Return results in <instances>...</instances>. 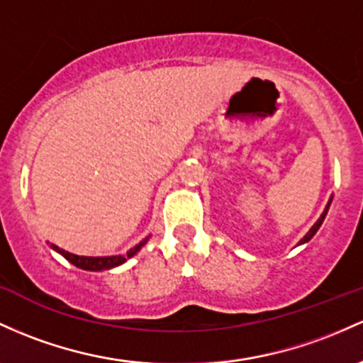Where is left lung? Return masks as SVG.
<instances>
[{"mask_svg": "<svg viewBox=\"0 0 363 363\" xmlns=\"http://www.w3.org/2000/svg\"><path fill=\"white\" fill-rule=\"evenodd\" d=\"M330 201H333V196H330V198H329L328 205H325L324 212H322V215H320V217H318V220H317V222H315V224H313L312 227H310V230H308V233H306V234H305V236H303V238H301V240H300V242H298V246H300V245H305V242H308L310 240H312V238H313V236H315V233H317V230H318V229H320L322 222H324L325 215H328V210H329V206H330Z\"/></svg>", "mask_w": 363, "mask_h": 363, "instance_id": "1", "label": "left lung"}]
</instances>
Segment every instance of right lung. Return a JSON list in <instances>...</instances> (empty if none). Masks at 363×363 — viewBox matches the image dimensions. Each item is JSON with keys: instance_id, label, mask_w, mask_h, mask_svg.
Masks as SVG:
<instances>
[{"instance_id": "right-lung-1", "label": "right lung", "mask_w": 363, "mask_h": 363, "mask_svg": "<svg viewBox=\"0 0 363 363\" xmlns=\"http://www.w3.org/2000/svg\"><path fill=\"white\" fill-rule=\"evenodd\" d=\"M148 240L150 238H145V240L139 242V245L134 246V248H130L125 255H113V257H79V255L69 253V252H65V250L58 248L57 245H50V246L55 250V252L62 255L63 258H67L70 264L79 267V269L91 270V272H101V270H110V269H113V267L125 264L129 258H133L134 255H136L139 250H141L143 246L148 242Z\"/></svg>"}]
</instances>
